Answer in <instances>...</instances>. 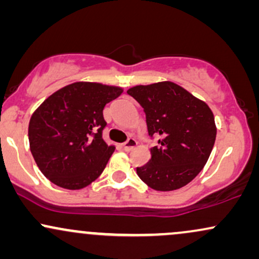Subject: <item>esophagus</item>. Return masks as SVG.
<instances>
[{
    "label": "esophagus",
    "mask_w": 259,
    "mask_h": 259,
    "mask_svg": "<svg viewBox=\"0 0 259 259\" xmlns=\"http://www.w3.org/2000/svg\"><path fill=\"white\" fill-rule=\"evenodd\" d=\"M136 146H138V141H136V140L133 139V138L127 139V141L124 142V145H123L124 150H125V151H132Z\"/></svg>",
    "instance_id": "34e87169"
}]
</instances>
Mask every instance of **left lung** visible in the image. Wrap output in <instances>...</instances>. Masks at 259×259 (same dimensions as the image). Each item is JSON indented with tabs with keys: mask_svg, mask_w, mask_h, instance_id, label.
<instances>
[{
	"mask_svg": "<svg viewBox=\"0 0 259 259\" xmlns=\"http://www.w3.org/2000/svg\"><path fill=\"white\" fill-rule=\"evenodd\" d=\"M146 114L148 135L157 136L151 159L136 168L139 178L157 191H173L197 177L214 146V115L206 102L171 81L127 90Z\"/></svg>",
	"mask_w": 259,
	"mask_h": 259,
	"instance_id": "1",
	"label": "left lung"
}]
</instances>
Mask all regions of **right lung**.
<instances>
[{"label": "right lung", "instance_id": "add662e5", "mask_svg": "<svg viewBox=\"0 0 259 259\" xmlns=\"http://www.w3.org/2000/svg\"><path fill=\"white\" fill-rule=\"evenodd\" d=\"M121 92L118 86L74 82L47 97L32 113L30 151L51 183L80 190L102 174L115 150L102 139L107 125L103 108Z\"/></svg>", "mask_w": 259, "mask_h": 259}]
</instances>
